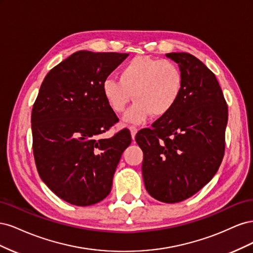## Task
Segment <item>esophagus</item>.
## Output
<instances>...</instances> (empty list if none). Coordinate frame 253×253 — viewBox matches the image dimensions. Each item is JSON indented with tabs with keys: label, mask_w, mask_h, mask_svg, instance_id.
<instances>
[{
	"label": "esophagus",
	"mask_w": 253,
	"mask_h": 253,
	"mask_svg": "<svg viewBox=\"0 0 253 253\" xmlns=\"http://www.w3.org/2000/svg\"><path fill=\"white\" fill-rule=\"evenodd\" d=\"M129 132H131L132 138L134 139V138H135V136H136V134H137V132H138V128H137L136 126H129Z\"/></svg>",
	"instance_id": "esophagus-1"
}]
</instances>
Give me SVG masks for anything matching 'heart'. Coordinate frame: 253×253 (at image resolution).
<instances>
[{
	"mask_svg": "<svg viewBox=\"0 0 253 253\" xmlns=\"http://www.w3.org/2000/svg\"><path fill=\"white\" fill-rule=\"evenodd\" d=\"M183 87L179 66L169 60L138 56L126 63L119 72V80L108 79L102 93L110 108L124 113L134 98L135 103L126 119L141 124L153 114L165 116L178 102Z\"/></svg>",
	"mask_w": 253,
	"mask_h": 253,
	"instance_id": "b5f03b06",
	"label": "heart"
}]
</instances>
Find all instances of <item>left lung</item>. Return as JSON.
Listing matches in <instances>:
<instances>
[{
  "instance_id": "1",
  "label": "left lung",
  "mask_w": 253,
  "mask_h": 253,
  "mask_svg": "<svg viewBox=\"0 0 253 253\" xmlns=\"http://www.w3.org/2000/svg\"><path fill=\"white\" fill-rule=\"evenodd\" d=\"M166 56L182 72L180 98L135 139L143 152L148 193L175 204L194 195L217 172L225 153L228 106L215 75L201 60L188 52Z\"/></svg>"
}]
</instances>
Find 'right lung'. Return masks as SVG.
I'll return each mask as SVG.
<instances>
[{
    "instance_id": "obj_1",
    "label": "right lung",
    "mask_w": 253,
    "mask_h": 253,
    "mask_svg": "<svg viewBox=\"0 0 253 253\" xmlns=\"http://www.w3.org/2000/svg\"><path fill=\"white\" fill-rule=\"evenodd\" d=\"M127 56L74 52L46 75L33 106L37 170L53 193L72 205L90 206L110 194L120 157L132 141L126 128L97 138L119 120L102 84Z\"/></svg>"
}]
</instances>
